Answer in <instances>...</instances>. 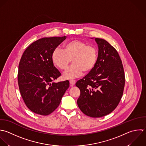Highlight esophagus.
Here are the masks:
<instances>
[{
  "instance_id": "34e87169",
  "label": "esophagus",
  "mask_w": 146,
  "mask_h": 146,
  "mask_svg": "<svg viewBox=\"0 0 146 146\" xmlns=\"http://www.w3.org/2000/svg\"><path fill=\"white\" fill-rule=\"evenodd\" d=\"M69 83H70V84L71 86H73V85H75V84H76V81L74 80H70L69 81Z\"/></svg>"
}]
</instances>
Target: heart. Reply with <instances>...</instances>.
Listing matches in <instances>:
<instances>
[{
    "label": "heart",
    "instance_id": "obj_1",
    "mask_svg": "<svg viewBox=\"0 0 146 146\" xmlns=\"http://www.w3.org/2000/svg\"><path fill=\"white\" fill-rule=\"evenodd\" d=\"M97 50L92 45H88L84 41L73 40L63 45V50L56 48L52 54L53 64L61 70L68 68L70 61L72 65L65 73V78H72L80 76L82 72L90 71L97 60Z\"/></svg>",
    "mask_w": 146,
    "mask_h": 146
}]
</instances>
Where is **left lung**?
Returning a JSON list of instances; mask_svg holds the SVG:
<instances>
[{
	"mask_svg": "<svg viewBox=\"0 0 146 146\" xmlns=\"http://www.w3.org/2000/svg\"><path fill=\"white\" fill-rule=\"evenodd\" d=\"M98 45L96 64L76 85L80 90L77 105L85 115L100 118L118 105L125 84L122 60L117 50L105 40L96 38Z\"/></svg>",
	"mask_w": 146,
	"mask_h": 146,
	"instance_id": "left-lung-1",
	"label": "left lung"
}]
</instances>
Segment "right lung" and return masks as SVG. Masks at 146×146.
<instances>
[{
    "instance_id": "obj_1",
    "label": "right lung",
    "mask_w": 146,
    "mask_h": 146,
    "mask_svg": "<svg viewBox=\"0 0 146 146\" xmlns=\"http://www.w3.org/2000/svg\"><path fill=\"white\" fill-rule=\"evenodd\" d=\"M66 36L44 37L29 45L24 52L17 74L22 98L32 112L48 115L59 106L69 87L68 80L53 82L61 76L52 60L53 50Z\"/></svg>"
}]
</instances>
